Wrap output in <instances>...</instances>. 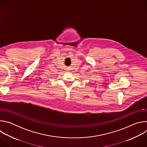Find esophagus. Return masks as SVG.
I'll return each mask as SVG.
<instances>
[{
  "mask_svg": "<svg viewBox=\"0 0 147 147\" xmlns=\"http://www.w3.org/2000/svg\"><path fill=\"white\" fill-rule=\"evenodd\" d=\"M70 69H69V67H67V68H66V70H69Z\"/></svg>",
  "mask_w": 147,
  "mask_h": 147,
  "instance_id": "1",
  "label": "esophagus"
}]
</instances>
